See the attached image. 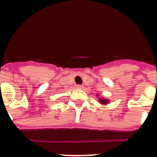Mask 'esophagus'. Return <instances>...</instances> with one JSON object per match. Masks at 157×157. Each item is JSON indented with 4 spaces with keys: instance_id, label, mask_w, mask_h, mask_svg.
<instances>
[{
    "instance_id": "34e87169",
    "label": "esophagus",
    "mask_w": 157,
    "mask_h": 157,
    "mask_svg": "<svg viewBox=\"0 0 157 157\" xmlns=\"http://www.w3.org/2000/svg\"><path fill=\"white\" fill-rule=\"evenodd\" d=\"M76 88H77V89H79V90H82V89H83V86L78 85V86H76Z\"/></svg>"
}]
</instances>
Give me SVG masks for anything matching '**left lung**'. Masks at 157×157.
Here are the masks:
<instances>
[{"label": "left lung", "instance_id": "obj_1", "mask_svg": "<svg viewBox=\"0 0 157 157\" xmlns=\"http://www.w3.org/2000/svg\"><path fill=\"white\" fill-rule=\"evenodd\" d=\"M96 98H98V103H100L102 105H108V104L110 103V100H109L108 98H103V97H101V95L98 94L96 95Z\"/></svg>", "mask_w": 157, "mask_h": 157}]
</instances>
